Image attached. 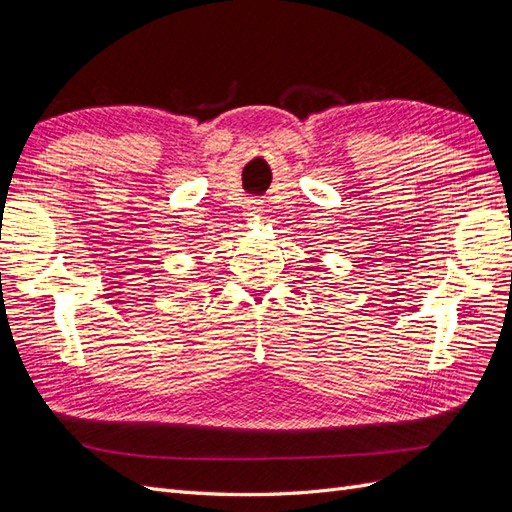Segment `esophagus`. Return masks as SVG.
Returning a JSON list of instances; mask_svg holds the SVG:
<instances>
[{
    "mask_svg": "<svg viewBox=\"0 0 512 512\" xmlns=\"http://www.w3.org/2000/svg\"><path fill=\"white\" fill-rule=\"evenodd\" d=\"M245 215H250V218H258V215L262 213V205L258 203V200H250V203L245 205Z\"/></svg>",
    "mask_w": 512,
    "mask_h": 512,
    "instance_id": "esophagus-1",
    "label": "esophagus"
}]
</instances>
